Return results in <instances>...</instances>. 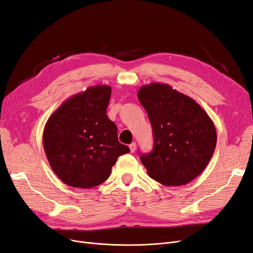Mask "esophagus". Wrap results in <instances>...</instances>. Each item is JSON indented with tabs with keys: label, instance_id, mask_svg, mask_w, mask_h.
Returning a JSON list of instances; mask_svg holds the SVG:
<instances>
[{
	"label": "esophagus",
	"instance_id": "obj_1",
	"mask_svg": "<svg viewBox=\"0 0 253 253\" xmlns=\"http://www.w3.org/2000/svg\"><path fill=\"white\" fill-rule=\"evenodd\" d=\"M136 148H137V145H136V143L135 142H133L132 144H129V150H130V153H135L136 151Z\"/></svg>",
	"mask_w": 253,
	"mask_h": 253
}]
</instances>
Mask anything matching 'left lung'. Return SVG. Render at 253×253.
I'll list each match as a JSON object with an SVG mask.
<instances>
[{
	"label": "left lung",
	"instance_id": "left-lung-1",
	"mask_svg": "<svg viewBox=\"0 0 253 253\" xmlns=\"http://www.w3.org/2000/svg\"><path fill=\"white\" fill-rule=\"evenodd\" d=\"M153 127V151L140 156L148 175L164 186L177 187L197 177L214 154L213 121L193 98L168 84L150 83L138 91Z\"/></svg>",
	"mask_w": 253,
	"mask_h": 253
}]
</instances>
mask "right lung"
<instances>
[{"instance_id":"right-lung-1","label":"right lung","mask_w":253,"mask_h":253,"mask_svg":"<svg viewBox=\"0 0 253 253\" xmlns=\"http://www.w3.org/2000/svg\"><path fill=\"white\" fill-rule=\"evenodd\" d=\"M111 87L96 85L66 99L47 119L43 147L50 168L70 187L93 188L110 176L119 156L129 153L107 116Z\"/></svg>"}]
</instances>
